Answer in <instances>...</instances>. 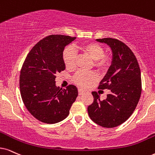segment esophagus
Wrapping results in <instances>:
<instances>
[{"instance_id":"34e87169","label":"esophagus","mask_w":155,"mask_h":155,"mask_svg":"<svg viewBox=\"0 0 155 155\" xmlns=\"http://www.w3.org/2000/svg\"><path fill=\"white\" fill-rule=\"evenodd\" d=\"M78 92H79V95H82V94H84V92H85V91H84V90L79 89V90H78Z\"/></svg>"}]
</instances>
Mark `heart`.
<instances>
[{
    "mask_svg": "<svg viewBox=\"0 0 155 155\" xmlns=\"http://www.w3.org/2000/svg\"><path fill=\"white\" fill-rule=\"evenodd\" d=\"M79 49L84 54L89 56L93 61V66L98 71L104 73L107 71L111 65V58L109 55L104 54V48L99 44L89 42L82 44ZM76 54L73 48L67 47L63 52V60L68 69H72L76 66ZM97 79V74L93 71L84 72L79 71L74 76L73 80L77 85L87 87Z\"/></svg>",
    "mask_w": 155,
    "mask_h": 155,
    "instance_id": "b5f03b06",
    "label": "heart"
}]
</instances>
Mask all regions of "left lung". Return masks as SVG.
I'll use <instances>...</instances> for the list:
<instances>
[{"label": "left lung", "instance_id": "left-lung-1", "mask_svg": "<svg viewBox=\"0 0 155 155\" xmlns=\"http://www.w3.org/2000/svg\"><path fill=\"white\" fill-rule=\"evenodd\" d=\"M110 47L112 61L99 89H109L111 93L101 101L92 91L94 101L88 107V114L94 122L106 128L119 126L129 119L142 93L141 72L134 53L121 41L112 38L97 39Z\"/></svg>", "mask_w": 155, "mask_h": 155}]
</instances>
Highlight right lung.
<instances>
[{
	"instance_id": "add662e5",
	"label": "right lung",
	"mask_w": 155,
	"mask_h": 155,
	"mask_svg": "<svg viewBox=\"0 0 155 155\" xmlns=\"http://www.w3.org/2000/svg\"><path fill=\"white\" fill-rule=\"evenodd\" d=\"M76 37L51 35L37 43L25 58L21 70L20 91L28 111L46 124H55L69 114L78 96L74 85L62 89L56 86V74L66 66L63 51Z\"/></svg>"
}]
</instances>
